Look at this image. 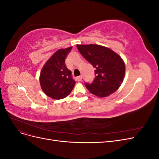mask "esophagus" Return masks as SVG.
Wrapping results in <instances>:
<instances>
[{
	"instance_id": "esophagus-1",
	"label": "esophagus",
	"mask_w": 159,
	"mask_h": 159,
	"mask_svg": "<svg viewBox=\"0 0 159 159\" xmlns=\"http://www.w3.org/2000/svg\"><path fill=\"white\" fill-rule=\"evenodd\" d=\"M77 80H78V81H81V80H82V75H80V76H78L76 78Z\"/></svg>"
}]
</instances>
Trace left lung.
I'll return each instance as SVG.
<instances>
[{"label":"left lung","mask_w":159,"mask_h":159,"mask_svg":"<svg viewBox=\"0 0 159 159\" xmlns=\"http://www.w3.org/2000/svg\"><path fill=\"white\" fill-rule=\"evenodd\" d=\"M84 58L95 68L92 83H85L90 92L100 98L107 97L117 91L125 73L124 61L117 54L99 45H77Z\"/></svg>","instance_id":"obj_1"}]
</instances>
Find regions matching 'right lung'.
Masks as SVG:
<instances>
[{
	"mask_svg": "<svg viewBox=\"0 0 159 159\" xmlns=\"http://www.w3.org/2000/svg\"><path fill=\"white\" fill-rule=\"evenodd\" d=\"M71 47L60 49L54 53L43 67L40 76L42 89L48 97L54 99L66 98L73 89L75 81L71 71L65 64V58Z\"/></svg>",
	"mask_w": 159,
	"mask_h": 159,
	"instance_id": "right-lung-1",
	"label": "right lung"
}]
</instances>
